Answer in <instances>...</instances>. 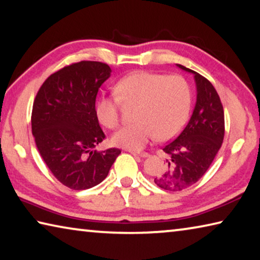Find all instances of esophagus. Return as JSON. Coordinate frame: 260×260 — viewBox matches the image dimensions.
<instances>
[{
  "instance_id": "34e87169",
  "label": "esophagus",
  "mask_w": 260,
  "mask_h": 260,
  "mask_svg": "<svg viewBox=\"0 0 260 260\" xmlns=\"http://www.w3.org/2000/svg\"><path fill=\"white\" fill-rule=\"evenodd\" d=\"M132 155H134V156H140V157H148V152H139V151H133V150H131L129 151Z\"/></svg>"
}]
</instances>
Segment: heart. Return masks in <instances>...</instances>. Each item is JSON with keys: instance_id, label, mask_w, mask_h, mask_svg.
<instances>
[{"instance_id": "heart-1", "label": "heart", "mask_w": 260, "mask_h": 260, "mask_svg": "<svg viewBox=\"0 0 260 260\" xmlns=\"http://www.w3.org/2000/svg\"><path fill=\"white\" fill-rule=\"evenodd\" d=\"M116 96H103L96 103L101 124L109 129L119 125L122 104H136L134 122L122 126L113 135L118 147L140 150L155 136L167 140L178 134L188 119L191 90L186 79L178 74L135 71L114 86Z\"/></svg>"}]
</instances>
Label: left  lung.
<instances>
[{
  "instance_id": "left-lung-1",
  "label": "left lung",
  "mask_w": 260,
  "mask_h": 260,
  "mask_svg": "<svg viewBox=\"0 0 260 260\" xmlns=\"http://www.w3.org/2000/svg\"><path fill=\"white\" fill-rule=\"evenodd\" d=\"M178 67L195 74L197 101L183 131L162 147L169 166L155 178V183L166 191H181L199 181L212 164L225 136L223 108L212 83L190 69Z\"/></svg>"
}]
</instances>
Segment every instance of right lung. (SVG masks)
I'll list each match as a JSON object with an SVG mask.
<instances>
[{
    "label": "right lung",
    "instance_id": "add662e5",
    "mask_svg": "<svg viewBox=\"0 0 260 260\" xmlns=\"http://www.w3.org/2000/svg\"><path fill=\"white\" fill-rule=\"evenodd\" d=\"M110 73L105 63L78 61L48 77L35 96L30 118L35 144L52 175L73 190L102 182L121 152L94 150L105 139L96 96Z\"/></svg>",
    "mask_w": 260,
    "mask_h": 260
}]
</instances>
